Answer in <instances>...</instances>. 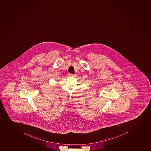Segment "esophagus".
<instances>
[{
	"instance_id": "esophagus-1",
	"label": "esophagus",
	"mask_w": 151,
	"mask_h": 151,
	"mask_svg": "<svg viewBox=\"0 0 151 151\" xmlns=\"http://www.w3.org/2000/svg\"><path fill=\"white\" fill-rule=\"evenodd\" d=\"M69 76H73V74L69 73Z\"/></svg>"
}]
</instances>
